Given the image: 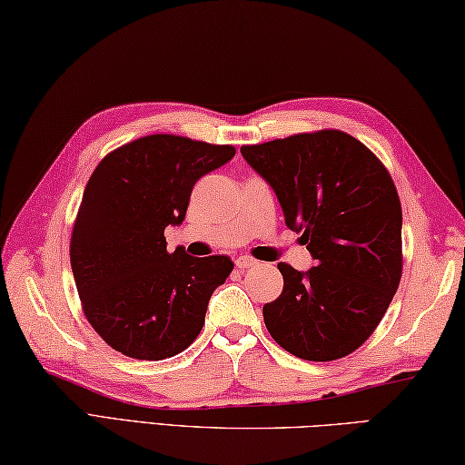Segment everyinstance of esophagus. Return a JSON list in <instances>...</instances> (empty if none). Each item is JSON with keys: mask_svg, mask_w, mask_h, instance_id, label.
I'll list each match as a JSON object with an SVG mask.
<instances>
[{"mask_svg": "<svg viewBox=\"0 0 465 465\" xmlns=\"http://www.w3.org/2000/svg\"><path fill=\"white\" fill-rule=\"evenodd\" d=\"M256 264H258V262L254 258H250V256H240L238 260H235V266H238L240 270H246V268H252Z\"/></svg>", "mask_w": 465, "mask_h": 465, "instance_id": "esophagus-1", "label": "esophagus"}]
</instances>
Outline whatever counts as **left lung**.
<instances>
[{"instance_id":"obj_1","label":"left lung","mask_w":465,"mask_h":465,"mask_svg":"<svg viewBox=\"0 0 465 465\" xmlns=\"http://www.w3.org/2000/svg\"><path fill=\"white\" fill-rule=\"evenodd\" d=\"M242 154L317 262L307 272L278 264L284 286L262 309L266 329L301 360L350 356L374 333L402 276V209L391 173L341 130L242 146Z\"/></svg>"}]
</instances>
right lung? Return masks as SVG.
<instances>
[{
	"label": "right lung",
	"mask_w": 465,
	"mask_h": 465,
	"mask_svg": "<svg viewBox=\"0 0 465 465\" xmlns=\"http://www.w3.org/2000/svg\"><path fill=\"white\" fill-rule=\"evenodd\" d=\"M233 154L230 144L152 134L93 171L73 225L71 268L83 313L115 351L156 361L197 340L233 262L168 252L164 230L183 222L201 176Z\"/></svg>",
	"instance_id": "obj_1"
}]
</instances>
